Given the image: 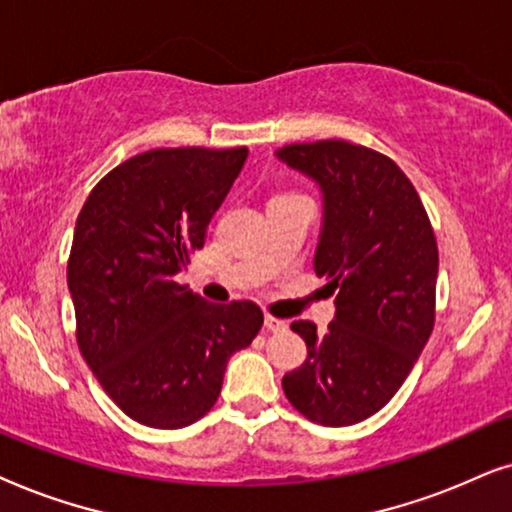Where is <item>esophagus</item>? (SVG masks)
<instances>
[{"instance_id":"34e87169","label":"esophagus","mask_w":512,"mask_h":512,"mask_svg":"<svg viewBox=\"0 0 512 512\" xmlns=\"http://www.w3.org/2000/svg\"><path fill=\"white\" fill-rule=\"evenodd\" d=\"M264 327H267L269 332H283L285 327H288V323H285V320H281V318L267 316V318H264Z\"/></svg>"}]
</instances>
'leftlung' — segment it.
Segmentation results:
<instances>
[{"label": "left lung", "mask_w": 512, "mask_h": 512, "mask_svg": "<svg viewBox=\"0 0 512 512\" xmlns=\"http://www.w3.org/2000/svg\"><path fill=\"white\" fill-rule=\"evenodd\" d=\"M276 159L309 177L323 201L313 269L327 278L335 318L325 332L290 327L306 360L283 377L297 412L351 426L403 386L433 332L438 245L417 189L388 156L344 140L288 145Z\"/></svg>", "instance_id": "obj_1"}]
</instances>
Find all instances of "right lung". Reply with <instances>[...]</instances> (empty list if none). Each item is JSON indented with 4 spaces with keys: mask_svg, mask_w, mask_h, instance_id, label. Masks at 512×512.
<instances>
[{
    "mask_svg": "<svg viewBox=\"0 0 512 512\" xmlns=\"http://www.w3.org/2000/svg\"><path fill=\"white\" fill-rule=\"evenodd\" d=\"M245 159V147L152 149L102 177L77 217L67 288L79 351L138 424L199 421L264 323L257 304H213L175 283Z\"/></svg>",
    "mask_w": 512,
    "mask_h": 512,
    "instance_id": "add662e5",
    "label": "right lung"
}]
</instances>
